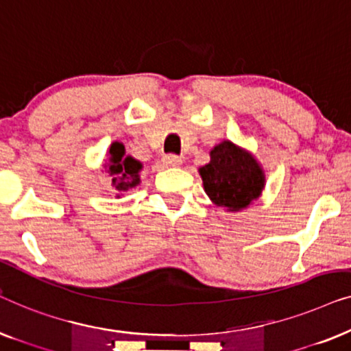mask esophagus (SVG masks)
Masks as SVG:
<instances>
[{
  "mask_svg": "<svg viewBox=\"0 0 351 351\" xmlns=\"http://www.w3.org/2000/svg\"><path fill=\"white\" fill-rule=\"evenodd\" d=\"M162 162H165L166 166H180L182 158L177 155H166L165 158H162Z\"/></svg>",
  "mask_w": 351,
  "mask_h": 351,
  "instance_id": "1",
  "label": "esophagus"
}]
</instances>
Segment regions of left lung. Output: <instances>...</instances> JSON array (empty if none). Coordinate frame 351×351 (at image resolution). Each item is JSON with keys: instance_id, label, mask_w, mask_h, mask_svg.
I'll use <instances>...</instances> for the list:
<instances>
[{"instance_id": "obj_1", "label": "left lung", "mask_w": 351, "mask_h": 351, "mask_svg": "<svg viewBox=\"0 0 351 351\" xmlns=\"http://www.w3.org/2000/svg\"><path fill=\"white\" fill-rule=\"evenodd\" d=\"M206 193L228 210L246 208L263 189V172L247 152L225 141L210 152V162L201 167Z\"/></svg>"}]
</instances>
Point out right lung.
<instances>
[{
	"label": "right lung",
	"instance_id": "right-lung-1",
	"mask_svg": "<svg viewBox=\"0 0 351 351\" xmlns=\"http://www.w3.org/2000/svg\"><path fill=\"white\" fill-rule=\"evenodd\" d=\"M142 169V165L132 156H124V145L119 142L112 143L110 147V166L108 174L113 177L112 182L117 190H128L136 186L138 179V171Z\"/></svg>",
	"mask_w": 351,
	"mask_h": 351
}]
</instances>
